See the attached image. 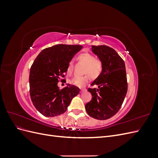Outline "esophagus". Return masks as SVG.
Here are the masks:
<instances>
[{
	"instance_id": "1",
	"label": "esophagus",
	"mask_w": 158,
	"mask_h": 158,
	"mask_svg": "<svg viewBox=\"0 0 158 158\" xmlns=\"http://www.w3.org/2000/svg\"><path fill=\"white\" fill-rule=\"evenodd\" d=\"M85 91H86V89H80V93L82 94V93L85 92Z\"/></svg>"
}]
</instances>
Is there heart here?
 I'll return each instance as SVG.
<instances>
[{
	"label": "heart",
	"mask_w": 158,
	"mask_h": 158,
	"mask_svg": "<svg viewBox=\"0 0 158 158\" xmlns=\"http://www.w3.org/2000/svg\"><path fill=\"white\" fill-rule=\"evenodd\" d=\"M78 60L84 64L82 73L85 74L81 76H74L70 79V84L79 88H82L89 81V76L92 78H96L102 74L103 70V63L95 56L89 52H84L78 55ZM73 62L70 61L68 64L66 73L70 74L73 70Z\"/></svg>",
	"instance_id": "1"
}]
</instances>
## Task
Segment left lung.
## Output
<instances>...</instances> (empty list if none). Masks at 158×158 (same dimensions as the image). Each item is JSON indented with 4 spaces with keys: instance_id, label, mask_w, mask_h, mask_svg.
<instances>
[{
    "instance_id": "1",
    "label": "left lung",
    "mask_w": 158,
    "mask_h": 158,
    "mask_svg": "<svg viewBox=\"0 0 158 158\" xmlns=\"http://www.w3.org/2000/svg\"><path fill=\"white\" fill-rule=\"evenodd\" d=\"M92 51L102 62L103 70L91 84L98 88L88 89L93 98L85 108L90 117L106 120L118 111L126 96L125 64L117 52L107 45H92Z\"/></svg>"
}]
</instances>
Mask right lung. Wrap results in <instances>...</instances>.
Listing matches in <instances>:
<instances>
[{
    "label": "right lung",
    "instance_id": "right-lung-1",
    "mask_svg": "<svg viewBox=\"0 0 158 158\" xmlns=\"http://www.w3.org/2000/svg\"><path fill=\"white\" fill-rule=\"evenodd\" d=\"M82 45L59 44L41 51L32 64L29 77L31 102L43 115L52 117L63 114L80 89L69 84L58 87L64 77L68 64L82 48Z\"/></svg>",
    "mask_w": 158,
    "mask_h": 158
}]
</instances>
